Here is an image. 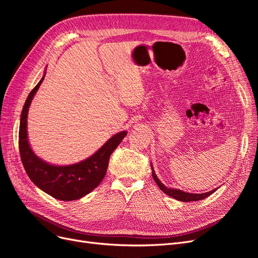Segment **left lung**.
Returning <instances> with one entry per match:
<instances>
[{"label":"left lung","mask_w":258,"mask_h":258,"mask_svg":"<svg viewBox=\"0 0 258 258\" xmlns=\"http://www.w3.org/2000/svg\"><path fill=\"white\" fill-rule=\"evenodd\" d=\"M152 170H153V172H152V173H153V177H154V179H155L156 184H157V185L159 186V188H160L163 192L167 194L168 196L172 197V198H174V199H176V200L183 201V202L198 201V200H202V199H205V198L209 197L210 195H212V194L215 191V189H214V190H211V191L205 192V194H189V192H185V191L178 190V189H171V188H168V187H166L165 185H163V184L159 181L158 177L156 176L155 171H154L153 167H152Z\"/></svg>","instance_id":"1"}]
</instances>
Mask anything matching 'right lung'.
<instances>
[{
	"instance_id": "right-lung-1",
	"label": "right lung",
	"mask_w": 258,
	"mask_h": 258,
	"mask_svg": "<svg viewBox=\"0 0 258 258\" xmlns=\"http://www.w3.org/2000/svg\"><path fill=\"white\" fill-rule=\"evenodd\" d=\"M43 80L44 77L31 90L21 112L18 142L22 165L31 181L51 197L63 201L80 199L102 182L110 156L119 145L121 140L127 136V132L121 131L115 135L91 157L72 166H51L36 157L29 145L27 118L31 101Z\"/></svg>"
}]
</instances>
